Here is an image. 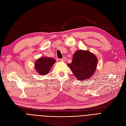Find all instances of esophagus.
Segmentation results:
<instances>
[{
  "label": "esophagus",
  "instance_id": "obj_1",
  "mask_svg": "<svg viewBox=\"0 0 126 126\" xmlns=\"http://www.w3.org/2000/svg\"><path fill=\"white\" fill-rule=\"evenodd\" d=\"M66 57H64V58H63L62 59H60V61H62V62H65V61H66Z\"/></svg>",
  "mask_w": 126,
  "mask_h": 126
}]
</instances>
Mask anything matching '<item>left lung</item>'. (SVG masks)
Masks as SVG:
<instances>
[{"mask_svg": "<svg viewBox=\"0 0 126 126\" xmlns=\"http://www.w3.org/2000/svg\"><path fill=\"white\" fill-rule=\"evenodd\" d=\"M97 62V58L93 53L79 49L75 53L72 62L68 66L77 79L86 81L94 74Z\"/></svg>", "mask_w": 126, "mask_h": 126, "instance_id": "obj_1", "label": "left lung"}]
</instances>
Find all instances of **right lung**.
I'll return each mask as SVG.
<instances>
[{
  "mask_svg": "<svg viewBox=\"0 0 126 126\" xmlns=\"http://www.w3.org/2000/svg\"><path fill=\"white\" fill-rule=\"evenodd\" d=\"M56 61L54 58L42 57L38 59L35 63V68L36 71L41 76L48 74L52 65Z\"/></svg>",
  "mask_w": 126,
  "mask_h": 126,
  "instance_id": "obj_1",
  "label": "right lung"
}]
</instances>
